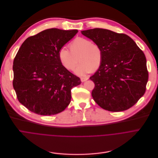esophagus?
<instances>
[{"label":"esophagus","mask_w":158,"mask_h":158,"mask_svg":"<svg viewBox=\"0 0 158 158\" xmlns=\"http://www.w3.org/2000/svg\"><path fill=\"white\" fill-rule=\"evenodd\" d=\"M88 77H81L80 79H81V81L83 82V81H86L87 80H88Z\"/></svg>","instance_id":"esophagus-1"}]
</instances>
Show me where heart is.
Instances as JSON below:
<instances>
[{"instance_id": "obj_1", "label": "heart", "mask_w": 158, "mask_h": 158, "mask_svg": "<svg viewBox=\"0 0 158 158\" xmlns=\"http://www.w3.org/2000/svg\"><path fill=\"white\" fill-rule=\"evenodd\" d=\"M69 47L70 50L62 47L58 51L60 61L66 69L73 70L78 60L80 64L75 71L78 75H85L91 70H97L100 67L103 53L98 44L93 43L86 38L77 37L70 44Z\"/></svg>"}]
</instances>
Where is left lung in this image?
I'll return each mask as SVG.
<instances>
[{
	"mask_svg": "<svg viewBox=\"0 0 158 158\" xmlns=\"http://www.w3.org/2000/svg\"><path fill=\"white\" fill-rule=\"evenodd\" d=\"M81 34L98 44L103 53L100 67L89 78L94 83L91 92L94 101L113 112L132 107L145 93L148 80L143 52L124 34L98 28Z\"/></svg>",
	"mask_w": 158,
	"mask_h": 158,
	"instance_id": "8db88e82",
	"label": "left lung"
}]
</instances>
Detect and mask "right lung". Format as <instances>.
I'll use <instances>...</instances> for the list:
<instances>
[{
    "label": "right lung",
    "mask_w": 158,
    "mask_h": 158,
    "mask_svg": "<svg viewBox=\"0 0 158 158\" xmlns=\"http://www.w3.org/2000/svg\"><path fill=\"white\" fill-rule=\"evenodd\" d=\"M77 30L50 28L27 38L13 63V87L19 102L40 115L58 114L71 102V89L79 85V77L63 67L59 50Z\"/></svg>",
    "instance_id": "add662e5"
}]
</instances>
